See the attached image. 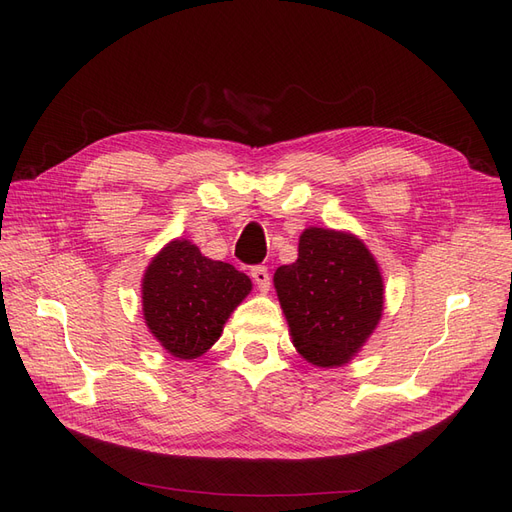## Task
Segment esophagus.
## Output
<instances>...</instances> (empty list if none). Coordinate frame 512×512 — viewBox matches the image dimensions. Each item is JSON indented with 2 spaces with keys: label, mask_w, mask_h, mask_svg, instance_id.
<instances>
[{
  "label": "esophagus",
  "mask_w": 512,
  "mask_h": 512,
  "mask_svg": "<svg viewBox=\"0 0 512 512\" xmlns=\"http://www.w3.org/2000/svg\"><path fill=\"white\" fill-rule=\"evenodd\" d=\"M251 276H253L255 285L259 287L261 293H268V291H270V274H268V268L257 266V268L251 270Z\"/></svg>",
  "instance_id": "1"
}]
</instances>
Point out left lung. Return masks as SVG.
<instances>
[{
    "instance_id": "1",
    "label": "left lung",
    "mask_w": 512,
    "mask_h": 512,
    "mask_svg": "<svg viewBox=\"0 0 512 512\" xmlns=\"http://www.w3.org/2000/svg\"><path fill=\"white\" fill-rule=\"evenodd\" d=\"M274 289L295 351L317 368L349 364L383 317L381 266L342 229L306 227L298 259L274 272Z\"/></svg>"
}]
</instances>
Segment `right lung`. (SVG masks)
Instances as JSON below:
<instances>
[{
	"label": "right lung",
	"instance_id": "right-lung-1",
	"mask_svg": "<svg viewBox=\"0 0 512 512\" xmlns=\"http://www.w3.org/2000/svg\"><path fill=\"white\" fill-rule=\"evenodd\" d=\"M251 289V278L232 263L208 259L193 242L174 238L144 270V323L170 355L197 359L221 338Z\"/></svg>",
	"mask_w": 512,
	"mask_h": 512
}]
</instances>
